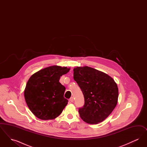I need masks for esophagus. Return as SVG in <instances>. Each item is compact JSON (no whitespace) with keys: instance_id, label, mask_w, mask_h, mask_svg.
Returning <instances> with one entry per match:
<instances>
[{"instance_id":"1","label":"esophagus","mask_w":147,"mask_h":147,"mask_svg":"<svg viewBox=\"0 0 147 147\" xmlns=\"http://www.w3.org/2000/svg\"><path fill=\"white\" fill-rule=\"evenodd\" d=\"M69 101H70V102H73L74 101V98H73V97H71L69 98Z\"/></svg>"}]
</instances>
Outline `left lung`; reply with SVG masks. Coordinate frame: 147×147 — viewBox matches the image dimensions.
<instances>
[{"label":"left lung","mask_w":147,"mask_h":147,"mask_svg":"<svg viewBox=\"0 0 147 147\" xmlns=\"http://www.w3.org/2000/svg\"><path fill=\"white\" fill-rule=\"evenodd\" d=\"M73 71L74 79L84 95V106L79 108L80 117L89 124L102 122L117 104V84L111 77L91 67H77Z\"/></svg>","instance_id":"left-lung-1"}]
</instances>
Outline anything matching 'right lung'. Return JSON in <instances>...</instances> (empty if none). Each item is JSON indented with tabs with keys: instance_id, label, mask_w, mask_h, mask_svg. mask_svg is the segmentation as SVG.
Returning <instances> with one entry per match:
<instances>
[{
	"instance_id": "add662e5",
	"label": "right lung",
	"mask_w": 147,
	"mask_h": 147,
	"mask_svg": "<svg viewBox=\"0 0 147 147\" xmlns=\"http://www.w3.org/2000/svg\"><path fill=\"white\" fill-rule=\"evenodd\" d=\"M69 68L53 65L34 73L28 79L24 91L26 102L37 118L55 119L62 112L68 100L64 98L65 88L59 82Z\"/></svg>"
}]
</instances>
